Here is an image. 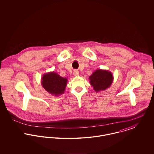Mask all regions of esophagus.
Returning <instances> with one entry per match:
<instances>
[{
	"instance_id": "34e87169",
	"label": "esophagus",
	"mask_w": 154,
	"mask_h": 154,
	"mask_svg": "<svg viewBox=\"0 0 154 154\" xmlns=\"http://www.w3.org/2000/svg\"><path fill=\"white\" fill-rule=\"evenodd\" d=\"M73 75H74L75 76H79V71H78V70H75L73 71Z\"/></svg>"
}]
</instances>
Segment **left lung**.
<instances>
[{"mask_svg": "<svg viewBox=\"0 0 154 154\" xmlns=\"http://www.w3.org/2000/svg\"><path fill=\"white\" fill-rule=\"evenodd\" d=\"M89 82L95 92L104 91L109 88L112 81V73L107 70L97 69L89 77Z\"/></svg>", "mask_w": 154, "mask_h": 154, "instance_id": "8db88e82", "label": "left lung"}]
</instances>
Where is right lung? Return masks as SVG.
I'll use <instances>...</instances> for the list:
<instances>
[{
  "instance_id": "add662e5",
  "label": "right lung",
  "mask_w": 154,
  "mask_h": 154,
  "mask_svg": "<svg viewBox=\"0 0 154 154\" xmlns=\"http://www.w3.org/2000/svg\"><path fill=\"white\" fill-rule=\"evenodd\" d=\"M67 79L60 76L54 72L44 73L42 78V85L46 91L54 96H59L65 91Z\"/></svg>"
}]
</instances>
